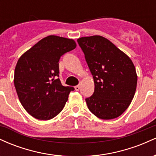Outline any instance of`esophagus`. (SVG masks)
<instances>
[{
	"label": "esophagus",
	"mask_w": 156,
	"mask_h": 156,
	"mask_svg": "<svg viewBox=\"0 0 156 156\" xmlns=\"http://www.w3.org/2000/svg\"><path fill=\"white\" fill-rule=\"evenodd\" d=\"M80 88V85H77V86H76V87H75V89H76V91H78V90H79Z\"/></svg>",
	"instance_id": "1"
}]
</instances>
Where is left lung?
<instances>
[{
  "instance_id": "left-lung-1",
  "label": "left lung",
  "mask_w": 156,
  "mask_h": 156,
  "mask_svg": "<svg viewBox=\"0 0 156 156\" xmlns=\"http://www.w3.org/2000/svg\"><path fill=\"white\" fill-rule=\"evenodd\" d=\"M77 41L94 82V93L85 99L89 111L102 119L119 117L128 108L136 89L133 62L101 36L81 37Z\"/></svg>"
}]
</instances>
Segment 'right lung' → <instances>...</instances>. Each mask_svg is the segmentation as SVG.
Returning a JSON list of instances; mask_svg holds the SVG:
<instances>
[{
	"instance_id": "obj_1",
	"label": "right lung",
	"mask_w": 156,
	"mask_h": 156,
	"mask_svg": "<svg viewBox=\"0 0 156 156\" xmlns=\"http://www.w3.org/2000/svg\"><path fill=\"white\" fill-rule=\"evenodd\" d=\"M76 47L73 39L48 36L19 58L14 83L21 104L32 117L48 120L64 108L69 92L75 89L61 83L58 62Z\"/></svg>"
}]
</instances>
